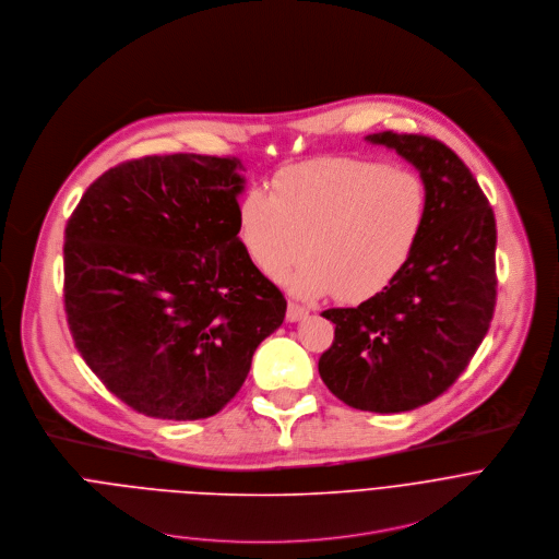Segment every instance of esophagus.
<instances>
[{
	"label": "esophagus",
	"instance_id": "esophagus-1",
	"mask_svg": "<svg viewBox=\"0 0 559 559\" xmlns=\"http://www.w3.org/2000/svg\"><path fill=\"white\" fill-rule=\"evenodd\" d=\"M306 314H308V308H304V306L290 301V304H288V310H286V321H299V319H304Z\"/></svg>",
	"mask_w": 559,
	"mask_h": 559
}]
</instances>
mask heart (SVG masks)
<instances>
[{
    "mask_svg": "<svg viewBox=\"0 0 559 559\" xmlns=\"http://www.w3.org/2000/svg\"><path fill=\"white\" fill-rule=\"evenodd\" d=\"M427 187L405 167L321 158L288 167L273 193L251 187L238 202V240L269 277L304 251L312 258L284 280L297 295L337 293L359 304L407 266L425 229Z\"/></svg>",
    "mask_w": 559,
    "mask_h": 559,
    "instance_id": "heart-1",
    "label": "heart"
}]
</instances>
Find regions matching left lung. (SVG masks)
<instances>
[{"label": "left lung", "mask_w": 559, "mask_h": 559, "mask_svg": "<svg viewBox=\"0 0 559 559\" xmlns=\"http://www.w3.org/2000/svg\"><path fill=\"white\" fill-rule=\"evenodd\" d=\"M372 145L412 163L427 217L403 273L357 308H330L334 342L319 377L346 405L396 414L448 390L467 368L496 308V217L467 165L436 139L379 132Z\"/></svg>", "instance_id": "8db88e82"}]
</instances>
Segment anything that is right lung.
<instances>
[{"label":"right lung","mask_w":559,"mask_h":559,"mask_svg":"<svg viewBox=\"0 0 559 559\" xmlns=\"http://www.w3.org/2000/svg\"><path fill=\"white\" fill-rule=\"evenodd\" d=\"M238 158L145 156L94 180L66 227L72 340L103 385L167 420L209 418L242 388L286 299L238 240Z\"/></svg>","instance_id":"obj_1"}]
</instances>
